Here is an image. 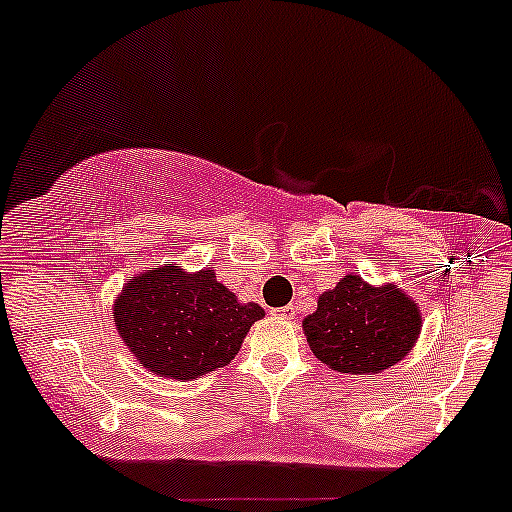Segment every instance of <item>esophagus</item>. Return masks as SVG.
<instances>
[{
    "label": "esophagus",
    "instance_id": "esophagus-1",
    "mask_svg": "<svg viewBox=\"0 0 512 512\" xmlns=\"http://www.w3.org/2000/svg\"><path fill=\"white\" fill-rule=\"evenodd\" d=\"M272 315L281 317V320H293V315H296V305H284V308L272 310Z\"/></svg>",
    "mask_w": 512,
    "mask_h": 512
}]
</instances>
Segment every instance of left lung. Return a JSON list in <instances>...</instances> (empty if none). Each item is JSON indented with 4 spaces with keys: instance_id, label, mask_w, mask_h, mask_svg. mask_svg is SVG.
<instances>
[{
    "instance_id": "8db88e82",
    "label": "left lung",
    "mask_w": 512,
    "mask_h": 512,
    "mask_svg": "<svg viewBox=\"0 0 512 512\" xmlns=\"http://www.w3.org/2000/svg\"><path fill=\"white\" fill-rule=\"evenodd\" d=\"M303 327L313 354L332 370L375 375L409 354L421 315L397 286L370 289L361 276H346L322 293Z\"/></svg>"
}]
</instances>
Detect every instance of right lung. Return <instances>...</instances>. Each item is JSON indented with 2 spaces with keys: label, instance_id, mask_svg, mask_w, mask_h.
<instances>
[{
  "label": "right lung",
  "instance_id": "1",
  "mask_svg": "<svg viewBox=\"0 0 512 512\" xmlns=\"http://www.w3.org/2000/svg\"><path fill=\"white\" fill-rule=\"evenodd\" d=\"M264 310L240 303L214 269L161 267L134 276L115 303L122 342L156 375L190 380L228 366Z\"/></svg>",
  "mask_w": 512,
  "mask_h": 512
}]
</instances>
